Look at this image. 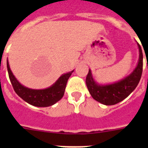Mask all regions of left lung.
<instances>
[{
	"label": "left lung",
	"mask_w": 148,
	"mask_h": 148,
	"mask_svg": "<svg viewBox=\"0 0 148 148\" xmlns=\"http://www.w3.org/2000/svg\"><path fill=\"white\" fill-rule=\"evenodd\" d=\"M139 53L138 64L133 71L119 82L108 84H101L94 80L91 70L86 78V84L90 95L99 102L104 105H114L126 99L138 85L143 67V54L140 45L137 43Z\"/></svg>",
	"instance_id": "1"
}]
</instances>
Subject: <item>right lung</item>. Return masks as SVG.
Segmentation results:
<instances>
[{
    "mask_svg": "<svg viewBox=\"0 0 148 148\" xmlns=\"http://www.w3.org/2000/svg\"><path fill=\"white\" fill-rule=\"evenodd\" d=\"M6 66L10 82L15 92L26 102L39 108L52 106L61 100L64 94L68 79L72 75V73L74 71L73 70L61 75L58 80L48 88L34 90L24 87L17 80V78L13 75L12 72L10 70L8 59L6 61Z\"/></svg>",
    "mask_w": 148,
    "mask_h": 148,
    "instance_id": "1",
    "label": "right lung"
}]
</instances>
